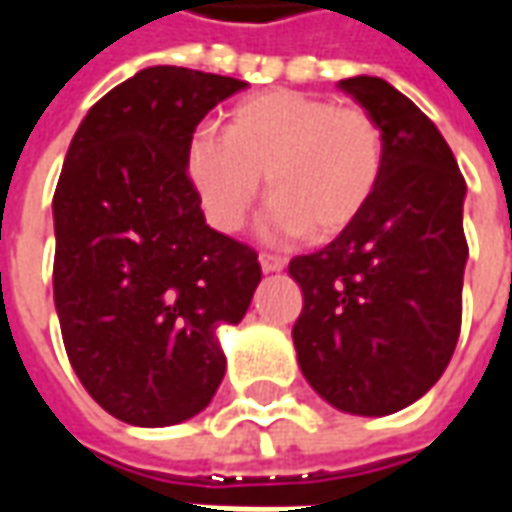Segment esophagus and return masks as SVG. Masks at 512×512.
<instances>
[{
    "label": "esophagus",
    "instance_id": "obj_1",
    "mask_svg": "<svg viewBox=\"0 0 512 512\" xmlns=\"http://www.w3.org/2000/svg\"><path fill=\"white\" fill-rule=\"evenodd\" d=\"M260 268H263L266 274L282 271V268H285V257L274 255V252H260Z\"/></svg>",
    "mask_w": 512,
    "mask_h": 512
}]
</instances>
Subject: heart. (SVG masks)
Here are the masks:
<instances>
[{"instance_id": "b5f03b06", "label": "heart", "mask_w": 512, "mask_h": 512, "mask_svg": "<svg viewBox=\"0 0 512 512\" xmlns=\"http://www.w3.org/2000/svg\"><path fill=\"white\" fill-rule=\"evenodd\" d=\"M384 131L362 106L271 90L235 104L224 134H197L186 167L208 222L238 233L266 175V233L332 238L373 200L384 175Z\"/></svg>"}]
</instances>
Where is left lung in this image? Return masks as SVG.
I'll use <instances>...</instances> for the list:
<instances>
[{
  "instance_id": "obj_1",
  "label": "left lung",
  "mask_w": 512,
  "mask_h": 512,
  "mask_svg": "<svg viewBox=\"0 0 512 512\" xmlns=\"http://www.w3.org/2000/svg\"><path fill=\"white\" fill-rule=\"evenodd\" d=\"M337 87L384 131V175L332 244L290 260L304 293L293 345L326 403L384 417L425 395L458 343L466 180L439 128L392 84L354 76Z\"/></svg>"
}]
</instances>
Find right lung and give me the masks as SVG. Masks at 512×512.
Here are the masks:
<instances>
[{"label": "right lung", "mask_w": 512, "mask_h": 512, "mask_svg": "<svg viewBox=\"0 0 512 512\" xmlns=\"http://www.w3.org/2000/svg\"><path fill=\"white\" fill-rule=\"evenodd\" d=\"M246 82L153 65L98 101L54 191V307L76 376L139 428L200 414L222 384L219 326L260 282L252 246L205 224L186 169L194 128Z\"/></svg>", "instance_id": "obj_1"}]
</instances>
